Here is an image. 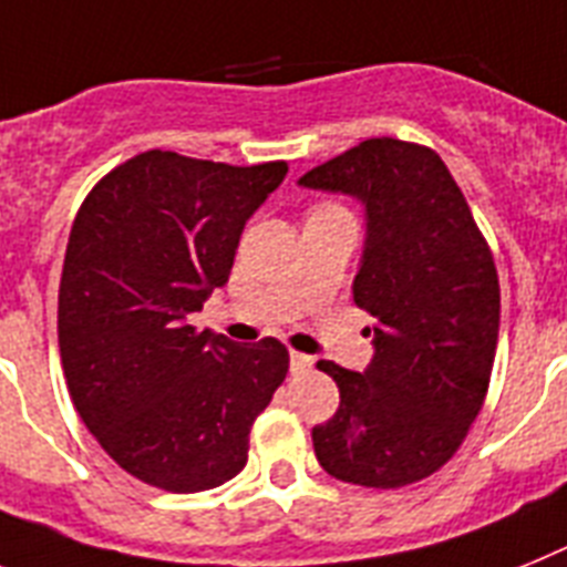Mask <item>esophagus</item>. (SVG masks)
<instances>
[{"instance_id":"34e87169","label":"esophagus","mask_w":567,"mask_h":567,"mask_svg":"<svg viewBox=\"0 0 567 567\" xmlns=\"http://www.w3.org/2000/svg\"><path fill=\"white\" fill-rule=\"evenodd\" d=\"M311 365H313L311 357H308V354H299V351H291V372H293V374L308 372Z\"/></svg>"}]
</instances>
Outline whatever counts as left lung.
<instances>
[{
    "label": "left lung",
    "mask_w": 567,
    "mask_h": 567,
    "mask_svg": "<svg viewBox=\"0 0 567 567\" xmlns=\"http://www.w3.org/2000/svg\"><path fill=\"white\" fill-rule=\"evenodd\" d=\"M299 184L365 204L354 302L374 320L363 374L317 363L340 409L313 426V453L340 482L406 487L453 458L484 406L502 311L496 261L430 146L369 137Z\"/></svg>",
    "instance_id": "left-lung-1"
}]
</instances>
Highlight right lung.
Listing matches in <instances>:
<instances>
[{
    "mask_svg": "<svg viewBox=\"0 0 567 567\" xmlns=\"http://www.w3.org/2000/svg\"><path fill=\"white\" fill-rule=\"evenodd\" d=\"M285 173V161L150 150L80 204L56 306L65 383L109 458L144 484L202 493L239 475L250 426L288 374L274 337L236 346L189 326Z\"/></svg>",
    "mask_w": 567,
    "mask_h": 567,
    "instance_id": "obj_1",
    "label": "right lung"
}]
</instances>
